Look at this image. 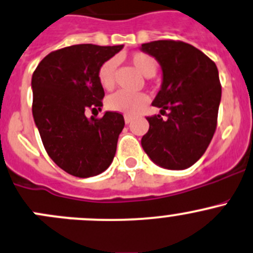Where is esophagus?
<instances>
[{
    "instance_id": "34e87169",
    "label": "esophagus",
    "mask_w": 253,
    "mask_h": 253,
    "mask_svg": "<svg viewBox=\"0 0 253 253\" xmlns=\"http://www.w3.org/2000/svg\"><path fill=\"white\" fill-rule=\"evenodd\" d=\"M131 121H132V116H125V122H126L127 125H128Z\"/></svg>"
}]
</instances>
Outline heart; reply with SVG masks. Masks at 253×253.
Masks as SVG:
<instances>
[{"instance_id":"1","label":"heart","mask_w":253,"mask_h":253,"mask_svg":"<svg viewBox=\"0 0 253 253\" xmlns=\"http://www.w3.org/2000/svg\"><path fill=\"white\" fill-rule=\"evenodd\" d=\"M129 64L144 78H152L157 72V61L149 54L143 51H136L128 56ZM116 63L109 59L102 63L97 70V80L101 87L106 91L114 87V74ZM148 99L144 94H128V92L119 91L110 95L106 99V107L110 111L120 112L124 115H134L143 109Z\"/></svg>"}]
</instances>
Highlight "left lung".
I'll use <instances>...</instances> for the list:
<instances>
[{
  "instance_id": "1",
  "label": "left lung",
  "mask_w": 253,
  "mask_h": 253,
  "mask_svg": "<svg viewBox=\"0 0 253 253\" xmlns=\"http://www.w3.org/2000/svg\"><path fill=\"white\" fill-rule=\"evenodd\" d=\"M141 49L163 70L162 89L152 105L167 116H147L149 129L142 137V147L163 168H189L205 153L216 129L221 100L216 64L181 41H154Z\"/></svg>"
}]
</instances>
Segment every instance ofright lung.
<instances>
[{
    "instance_id": "right-lung-1",
    "label": "right lung",
    "mask_w": 253,
    "mask_h": 253,
    "mask_svg": "<svg viewBox=\"0 0 253 253\" xmlns=\"http://www.w3.org/2000/svg\"><path fill=\"white\" fill-rule=\"evenodd\" d=\"M124 45L77 44L49 53L32 77L34 122L48 156L79 178L109 168L124 129L122 114L107 111L87 120V110H101L105 91L97 80L102 63Z\"/></svg>"
}]
</instances>
